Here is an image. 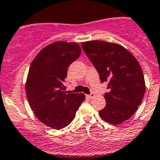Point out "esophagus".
Returning a JSON list of instances; mask_svg holds the SVG:
<instances>
[{
    "instance_id": "esophagus-1",
    "label": "esophagus",
    "mask_w": 160,
    "mask_h": 160,
    "mask_svg": "<svg viewBox=\"0 0 160 160\" xmlns=\"http://www.w3.org/2000/svg\"><path fill=\"white\" fill-rule=\"evenodd\" d=\"M94 96V93H90V94H87V97L88 98H93Z\"/></svg>"
}]
</instances>
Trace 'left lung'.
Segmentation results:
<instances>
[{
	"mask_svg": "<svg viewBox=\"0 0 160 160\" xmlns=\"http://www.w3.org/2000/svg\"><path fill=\"white\" fill-rule=\"evenodd\" d=\"M81 45L99 73L102 82H109V92L104 95L107 104L99 111L100 117L114 125L129 119L142 102L146 90L137 59L116 43L94 40Z\"/></svg>",
	"mask_w": 160,
	"mask_h": 160,
	"instance_id": "1",
	"label": "left lung"
}]
</instances>
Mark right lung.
Here are the masks:
<instances>
[{
	"label": "right lung",
	"instance_id": "right-lung-1",
	"mask_svg": "<svg viewBox=\"0 0 160 160\" xmlns=\"http://www.w3.org/2000/svg\"><path fill=\"white\" fill-rule=\"evenodd\" d=\"M81 54L77 42H55L38 53L31 62L25 92L39 121L53 129L68 126L85 100L84 94H67L63 85L68 67Z\"/></svg>",
	"mask_w": 160,
	"mask_h": 160
}]
</instances>
